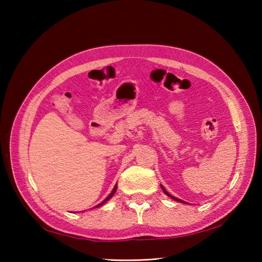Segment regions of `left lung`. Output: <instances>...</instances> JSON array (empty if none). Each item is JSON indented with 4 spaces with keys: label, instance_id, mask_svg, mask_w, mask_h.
<instances>
[{
    "label": "left lung",
    "instance_id": "8db88e82",
    "mask_svg": "<svg viewBox=\"0 0 262 262\" xmlns=\"http://www.w3.org/2000/svg\"><path fill=\"white\" fill-rule=\"evenodd\" d=\"M161 188H162V190H163V192L166 194V196H169L170 198H172V199H174L176 200V202H179V203H186V202H183V200H181V199H179V198H177V197H173V196H172V194H170L168 191H166L165 190V189H164V187L163 186H161Z\"/></svg>",
    "mask_w": 262,
    "mask_h": 262
}]
</instances>
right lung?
<instances>
[{"label": "right lung", "mask_w": 262, "mask_h": 262, "mask_svg": "<svg viewBox=\"0 0 262 262\" xmlns=\"http://www.w3.org/2000/svg\"><path fill=\"white\" fill-rule=\"evenodd\" d=\"M116 189H117V185H116V186H115V188L113 189V191H111V192H110V194H109V196H108L107 198H105V199L103 200V202H102V203H100L99 205H97V206H94V207H100V206H101V205H103V204H104L105 202H107V200H109V199H110L111 197H113V196H114V193L116 192ZM94 207H93V208H94Z\"/></svg>", "instance_id": "right-lung-1"}]
</instances>
